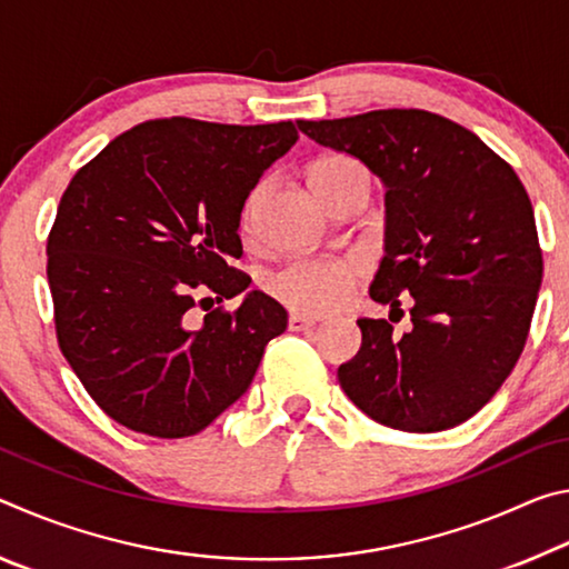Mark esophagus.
I'll list each match as a JSON object with an SVG mask.
<instances>
[{"mask_svg":"<svg viewBox=\"0 0 569 569\" xmlns=\"http://www.w3.org/2000/svg\"><path fill=\"white\" fill-rule=\"evenodd\" d=\"M316 326V321L313 319H308V316H301V313H291L288 316V329L291 331H308V329H313Z\"/></svg>","mask_w":569,"mask_h":569,"instance_id":"obj_1","label":"esophagus"}]
</instances>
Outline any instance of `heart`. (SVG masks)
Listing matches in <instances>:
<instances>
[{
  "instance_id": "obj_1",
  "label": "heart",
  "mask_w": 569,
  "mask_h": 569,
  "mask_svg": "<svg viewBox=\"0 0 569 569\" xmlns=\"http://www.w3.org/2000/svg\"><path fill=\"white\" fill-rule=\"evenodd\" d=\"M361 180L369 186V170L353 158H329L313 170L316 192L331 182ZM266 196V186L250 192L243 206V228L256 226L258 208ZM366 268L356 258H296V261L276 268L266 276V291L278 303L291 308L296 313L321 316L341 308L356 286L363 281Z\"/></svg>"
}]
</instances>
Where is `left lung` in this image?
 Returning <instances> with one entry per match:
<instances>
[{
  "instance_id": "8db88e82",
  "label": "left lung",
  "mask_w": 569,
  "mask_h": 569,
  "mask_svg": "<svg viewBox=\"0 0 569 569\" xmlns=\"http://www.w3.org/2000/svg\"><path fill=\"white\" fill-rule=\"evenodd\" d=\"M298 128L383 180L387 256L371 298L391 313L411 306L401 336L387 319L356 321L361 351L339 369L346 397L383 427L417 435L475 417L515 369L542 283L522 180L437 112L371 110Z\"/></svg>"
}]
</instances>
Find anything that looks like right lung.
I'll use <instances>...</instances> for the list:
<instances>
[{
	"instance_id": "right-lung-1",
	"label": "right lung",
	"mask_w": 569,
	"mask_h": 569,
	"mask_svg": "<svg viewBox=\"0 0 569 569\" xmlns=\"http://www.w3.org/2000/svg\"><path fill=\"white\" fill-rule=\"evenodd\" d=\"M291 120L160 118L74 172L47 238L60 351L92 401L158 439L203 431L253 381L286 308L246 291L238 226L248 192L291 150ZM221 306L194 319V306Z\"/></svg>"
}]
</instances>
